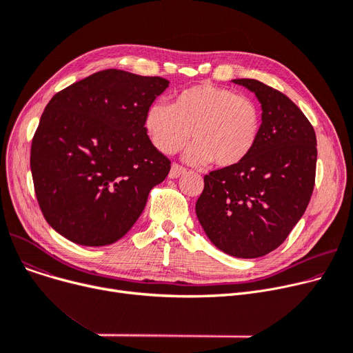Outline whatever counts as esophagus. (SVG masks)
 <instances>
[{"label":"esophagus","mask_w":353,"mask_h":353,"mask_svg":"<svg viewBox=\"0 0 353 353\" xmlns=\"http://www.w3.org/2000/svg\"><path fill=\"white\" fill-rule=\"evenodd\" d=\"M183 174H186V169H184V167H181V165H179V164H173V165H172L170 173H169V177H170V179H177V177L183 176Z\"/></svg>","instance_id":"34e87169"}]
</instances>
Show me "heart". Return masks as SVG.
Wrapping results in <instances>:
<instances>
[{
    "label": "heart",
    "mask_w": 353,
    "mask_h": 353,
    "mask_svg": "<svg viewBox=\"0 0 353 353\" xmlns=\"http://www.w3.org/2000/svg\"><path fill=\"white\" fill-rule=\"evenodd\" d=\"M262 128L256 103L234 91L201 83L184 88L170 105L153 103L144 114V130L163 154H174L192 137L184 154L192 164L233 169L254 150Z\"/></svg>",
    "instance_id": "obj_1"
}]
</instances>
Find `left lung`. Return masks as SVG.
<instances>
[{
    "mask_svg": "<svg viewBox=\"0 0 353 353\" xmlns=\"http://www.w3.org/2000/svg\"><path fill=\"white\" fill-rule=\"evenodd\" d=\"M232 81L261 103V136L242 164L205 176L196 214L217 249L253 259L281 246L303 216L316 174V134L283 92L252 79Z\"/></svg>",
    "mask_w": 353,
    "mask_h": 353,
    "instance_id": "1",
    "label": "left lung"
}]
</instances>
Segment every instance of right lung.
Segmentation results:
<instances>
[{
	"mask_svg": "<svg viewBox=\"0 0 353 353\" xmlns=\"http://www.w3.org/2000/svg\"><path fill=\"white\" fill-rule=\"evenodd\" d=\"M169 83L104 70L47 104L31 144V173L46 220L70 242H117L169 174V159L144 130L145 110Z\"/></svg>",
	"mask_w": 353,
	"mask_h": 353,
	"instance_id": "right-lung-1",
	"label": "right lung"
}]
</instances>
